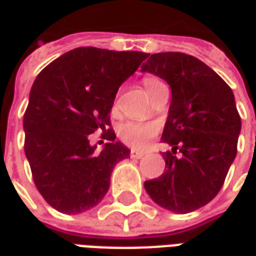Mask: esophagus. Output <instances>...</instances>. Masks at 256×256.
<instances>
[{"label": "esophagus", "instance_id": "esophagus-1", "mask_svg": "<svg viewBox=\"0 0 256 256\" xmlns=\"http://www.w3.org/2000/svg\"><path fill=\"white\" fill-rule=\"evenodd\" d=\"M143 156H144V153L143 152H138V150H131V153H130V157L131 158H136V160L142 158Z\"/></svg>", "mask_w": 256, "mask_h": 256}]
</instances>
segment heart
Listing matches in <instances>:
<instances>
[{
	"mask_svg": "<svg viewBox=\"0 0 256 256\" xmlns=\"http://www.w3.org/2000/svg\"><path fill=\"white\" fill-rule=\"evenodd\" d=\"M143 86L148 92V95L152 96L160 90L164 84L156 77H146L143 78ZM113 113L117 112V103H113ZM158 134V125L153 122H125L120 126L118 138L121 142L132 148H143L148 146V143Z\"/></svg>",
	"mask_w": 256,
	"mask_h": 256,
	"instance_id": "heart-1",
	"label": "heart"
}]
</instances>
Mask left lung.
<instances>
[{
  "mask_svg": "<svg viewBox=\"0 0 256 256\" xmlns=\"http://www.w3.org/2000/svg\"><path fill=\"white\" fill-rule=\"evenodd\" d=\"M142 72L166 80L172 90L161 136L172 150L162 153L166 172L144 189L172 212L198 210L218 194L237 153L241 118L233 92L211 67L182 52L153 54Z\"/></svg>",
  "mask_w": 256,
  "mask_h": 256,
  "instance_id": "obj_1",
  "label": "left lung"
}]
</instances>
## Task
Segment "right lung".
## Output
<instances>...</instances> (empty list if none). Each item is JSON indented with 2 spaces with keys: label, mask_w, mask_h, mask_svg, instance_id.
<instances>
[{
  "label": "right lung",
  "mask_w": 256,
  "mask_h": 256,
  "mask_svg": "<svg viewBox=\"0 0 256 256\" xmlns=\"http://www.w3.org/2000/svg\"><path fill=\"white\" fill-rule=\"evenodd\" d=\"M148 54L81 46L41 70L23 116L24 153L32 180L44 200L63 214H80L99 204L118 161L130 157L114 142L110 112L120 85ZM102 131L110 142L102 152L89 144Z\"/></svg>",
  "instance_id": "add662e5"
}]
</instances>
